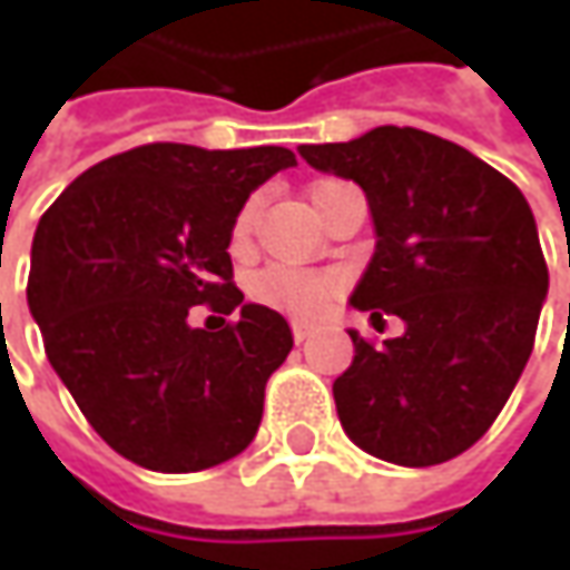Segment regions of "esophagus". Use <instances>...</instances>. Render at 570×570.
<instances>
[{
  "label": "esophagus",
  "instance_id": "esophagus-1",
  "mask_svg": "<svg viewBox=\"0 0 570 570\" xmlns=\"http://www.w3.org/2000/svg\"><path fill=\"white\" fill-rule=\"evenodd\" d=\"M292 336L295 342H304L311 336V323H304V320H292Z\"/></svg>",
  "mask_w": 570,
  "mask_h": 570
}]
</instances>
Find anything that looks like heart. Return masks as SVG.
<instances>
[{"mask_svg": "<svg viewBox=\"0 0 570 570\" xmlns=\"http://www.w3.org/2000/svg\"><path fill=\"white\" fill-rule=\"evenodd\" d=\"M256 199H247L234 225H230V247L244 250L250 244L253 225H256ZM253 301L282 311L288 317H317L326 311V304L336 295V278L326 273H304L295 266H269L253 278L250 285Z\"/></svg>", "mask_w": 570, "mask_h": 570, "instance_id": "obj_1", "label": "heart"}]
</instances>
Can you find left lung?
Listing matches in <instances>:
<instances>
[{
	"mask_svg": "<svg viewBox=\"0 0 570 570\" xmlns=\"http://www.w3.org/2000/svg\"><path fill=\"white\" fill-rule=\"evenodd\" d=\"M297 151L364 189L377 244L348 304L405 326L383 345L348 330L355 358L333 383L345 434L396 466L453 460L492 428L533 352L549 269L530 203L463 145L412 126Z\"/></svg>",
	"mask_w": 570,
	"mask_h": 570,
	"instance_id": "obj_1",
	"label": "left lung"
}]
</instances>
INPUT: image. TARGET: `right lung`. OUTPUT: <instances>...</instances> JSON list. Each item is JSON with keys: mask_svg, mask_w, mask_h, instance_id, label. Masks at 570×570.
I'll list each match as a JSON object with an SVG mask.
<instances>
[{"mask_svg": "<svg viewBox=\"0 0 570 570\" xmlns=\"http://www.w3.org/2000/svg\"><path fill=\"white\" fill-rule=\"evenodd\" d=\"M295 165L282 145H142L88 167L43 212L28 307L59 381L126 460L199 472L256 438L266 381L295 340L230 285V225ZM196 303L238 320L199 331Z\"/></svg>", "mask_w": 570, "mask_h": 570, "instance_id": "obj_1", "label": "right lung"}]
</instances>
